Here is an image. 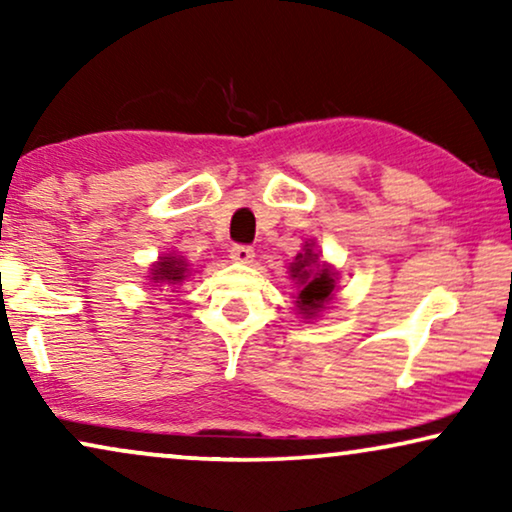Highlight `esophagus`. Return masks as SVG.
Segmentation results:
<instances>
[{"instance_id":"1","label":"esophagus","mask_w":512,"mask_h":512,"mask_svg":"<svg viewBox=\"0 0 512 512\" xmlns=\"http://www.w3.org/2000/svg\"><path fill=\"white\" fill-rule=\"evenodd\" d=\"M230 258L237 263H251V258H254V249H251L249 244H233V247H230Z\"/></svg>"}]
</instances>
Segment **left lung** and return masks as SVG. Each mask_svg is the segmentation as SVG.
<instances>
[{
    "mask_svg": "<svg viewBox=\"0 0 512 512\" xmlns=\"http://www.w3.org/2000/svg\"><path fill=\"white\" fill-rule=\"evenodd\" d=\"M291 277L300 286L298 293V310L305 319L317 317V312L324 310V305L331 300L335 289V272L319 263V254H314L307 244L305 254L296 256V263H291Z\"/></svg>",
    "mask_w": 512,
    "mask_h": 512,
    "instance_id": "8db88e82",
    "label": "left lung"
}]
</instances>
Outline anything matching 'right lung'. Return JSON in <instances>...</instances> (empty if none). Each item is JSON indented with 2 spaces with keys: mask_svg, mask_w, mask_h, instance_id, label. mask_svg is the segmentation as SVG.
<instances>
[{
  "mask_svg": "<svg viewBox=\"0 0 512 512\" xmlns=\"http://www.w3.org/2000/svg\"><path fill=\"white\" fill-rule=\"evenodd\" d=\"M151 275H153L151 277L153 282L179 284V282H184V277H186V261L177 256H163L156 265H153Z\"/></svg>",
  "mask_w": 512,
  "mask_h": 512,
  "instance_id": "right-lung-1",
  "label": "right lung"
}]
</instances>
